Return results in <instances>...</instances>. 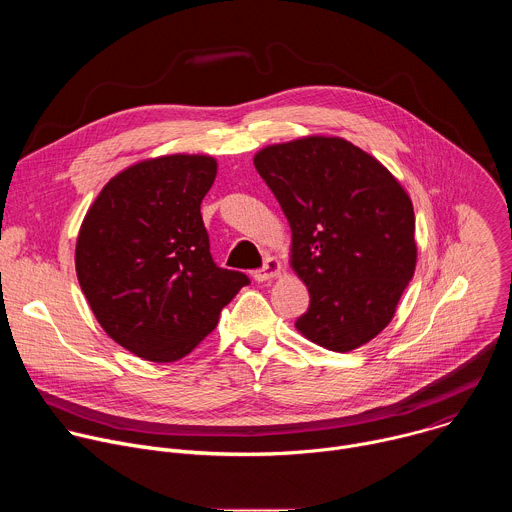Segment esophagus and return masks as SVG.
I'll return each instance as SVG.
<instances>
[{
    "label": "esophagus",
    "mask_w": 512,
    "mask_h": 512,
    "mask_svg": "<svg viewBox=\"0 0 512 512\" xmlns=\"http://www.w3.org/2000/svg\"><path fill=\"white\" fill-rule=\"evenodd\" d=\"M279 273H281V265H279V261H277L275 257H267V259H265V263H263V267L253 271V279H255V281H259V283H263V281H269V279L277 277Z\"/></svg>",
    "instance_id": "esophagus-1"
}]
</instances>
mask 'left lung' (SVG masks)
Instances as JSON below:
<instances>
[{"label": "left lung", "mask_w": 512, "mask_h": 512, "mask_svg": "<svg viewBox=\"0 0 512 512\" xmlns=\"http://www.w3.org/2000/svg\"><path fill=\"white\" fill-rule=\"evenodd\" d=\"M291 227V267L310 291L296 328L348 352L393 318L417 261L413 204L393 174L340 137L269 145L253 160Z\"/></svg>", "instance_id": "1"}]
</instances>
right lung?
I'll return each mask as SVG.
<instances>
[{
    "label": "right lung",
    "instance_id": "add662e5",
    "mask_svg": "<svg viewBox=\"0 0 512 512\" xmlns=\"http://www.w3.org/2000/svg\"><path fill=\"white\" fill-rule=\"evenodd\" d=\"M216 176L208 156H164L117 174L89 208L77 277L103 330L129 352L172 362L208 336L249 285L210 255L200 202Z\"/></svg>",
    "mask_w": 512,
    "mask_h": 512
}]
</instances>
